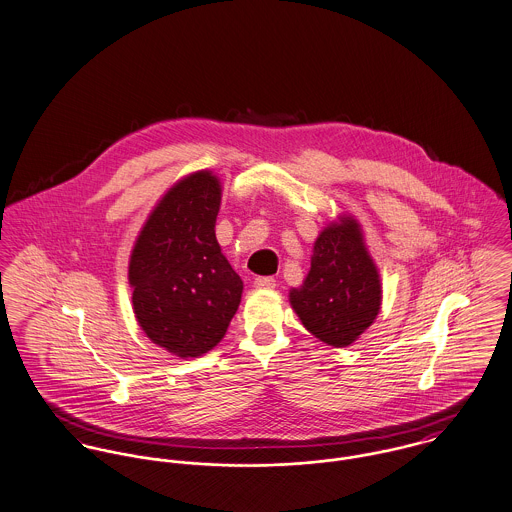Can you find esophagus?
Here are the masks:
<instances>
[{
	"label": "esophagus",
	"mask_w": 512,
	"mask_h": 512,
	"mask_svg": "<svg viewBox=\"0 0 512 512\" xmlns=\"http://www.w3.org/2000/svg\"><path fill=\"white\" fill-rule=\"evenodd\" d=\"M255 288H261V290H271V288H275V284L277 281L273 279V277H257L255 279Z\"/></svg>",
	"instance_id": "34e87169"
}]
</instances>
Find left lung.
Returning a JSON list of instances; mask_svg holds the SVG:
<instances>
[{"mask_svg":"<svg viewBox=\"0 0 512 512\" xmlns=\"http://www.w3.org/2000/svg\"><path fill=\"white\" fill-rule=\"evenodd\" d=\"M288 300L302 326L332 347H347L379 316V269L353 216L341 214L314 241L310 271Z\"/></svg>","mask_w":512,"mask_h":512,"instance_id":"obj_1","label":"left lung"}]
</instances>
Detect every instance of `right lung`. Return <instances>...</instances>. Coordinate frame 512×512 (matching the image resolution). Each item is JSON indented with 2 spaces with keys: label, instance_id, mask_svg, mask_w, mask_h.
<instances>
[{
  "label": "right lung",
  "instance_id": "obj_1",
  "mask_svg": "<svg viewBox=\"0 0 512 512\" xmlns=\"http://www.w3.org/2000/svg\"><path fill=\"white\" fill-rule=\"evenodd\" d=\"M220 204L214 172L182 176L151 210L129 255L135 320L180 359L214 349L241 302L243 281L216 239Z\"/></svg>",
  "mask_w": 512,
  "mask_h": 512
}]
</instances>
